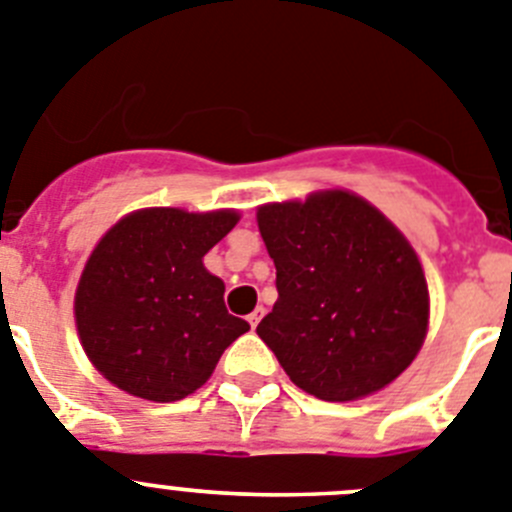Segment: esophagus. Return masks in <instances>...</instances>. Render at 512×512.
<instances>
[{
	"label": "esophagus",
	"mask_w": 512,
	"mask_h": 512,
	"mask_svg": "<svg viewBox=\"0 0 512 512\" xmlns=\"http://www.w3.org/2000/svg\"><path fill=\"white\" fill-rule=\"evenodd\" d=\"M262 313L265 311H262V308H257V311H252L250 316H247V321H250L252 329H257V324H260V319H262Z\"/></svg>",
	"instance_id": "obj_1"
}]
</instances>
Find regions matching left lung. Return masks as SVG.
<instances>
[{
	"label": "left lung",
	"instance_id": "obj_1",
	"mask_svg": "<svg viewBox=\"0 0 512 512\" xmlns=\"http://www.w3.org/2000/svg\"><path fill=\"white\" fill-rule=\"evenodd\" d=\"M278 301L257 326L285 375L329 403L365 398L416 359L428 285L411 242L349 191L257 209Z\"/></svg>",
	"mask_w": 512,
	"mask_h": 512
}]
</instances>
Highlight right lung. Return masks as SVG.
Instances as JSON below:
<instances>
[{"label": "right lung", "instance_id": "add662e5", "mask_svg": "<svg viewBox=\"0 0 512 512\" xmlns=\"http://www.w3.org/2000/svg\"><path fill=\"white\" fill-rule=\"evenodd\" d=\"M239 214L140 209L119 219L78 280V339L91 365L124 393L173 403L196 393L224 349L250 331L224 306L204 255Z\"/></svg>", "mask_w": 512, "mask_h": 512}]
</instances>
